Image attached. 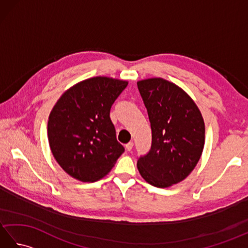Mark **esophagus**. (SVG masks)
Masks as SVG:
<instances>
[{"instance_id":"obj_1","label":"esophagus","mask_w":248,"mask_h":248,"mask_svg":"<svg viewBox=\"0 0 248 248\" xmlns=\"http://www.w3.org/2000/svg\"><path fill=\"white\" fill-rule=\"evenodd\" d=\"M133 148V141H130V143H128L127 145H125V149H127L128 151H131Z\"/></svg>"}]
</instances>
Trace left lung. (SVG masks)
<instances>
[{
    "label": "left lung",
    "instance_id": "left-lung-1",
    "mask_svg": "<svg viewBox=\"0 0 248 248\" xmlns=\"http://www.w3.org/2000/svg\"><path fill=\"white\" fill-rule=\"evenodd\" d=\"M152 132L148 154L138 159L139 171L156 187L186 179L204 145V123L197 105L180 87L163 78L138 82Z\"/></svg>",
    "mask_w": 248,
    "mask_h": 248
}]
</instances>
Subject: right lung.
<instances>
[{"mask_svg": "<svg viewBox=\"0 0 248 248\" xmlns=\"http://www.w3.org/2000/svg\"><path fill=\"white\" fill-rule=\"evenodd\" d=\"M127 86L125 81L92 78L68 89L54 105L48 121L49 144L68 175L94 182L124 154L109 112Z\"/></svg>", "mask_w": 248, "mask_h": 248, "instance_id": "1", "label": "right lung"}]
</instances>
